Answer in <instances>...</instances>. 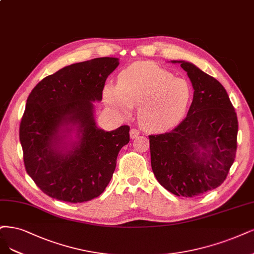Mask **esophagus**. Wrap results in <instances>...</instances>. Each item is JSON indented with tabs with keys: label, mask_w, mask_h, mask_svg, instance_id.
I'll return each instance as SVG.
<instances>
[{
	"label": "esophagus",
	"mask_w": 254,
	"mask_h": 254,
	"mask_svg": "<svg viewBox=\"0 0 254 254\" xmlns=\"http://www.w3.org/2000/svg\"><path fill=\"white\" fill-rule=\"evenodd\" d=\"M139 135V131L135 128H132L130 130V137L131 138H136Z\"/></svg>",
	"instance_id": "1"
}]
</instances>
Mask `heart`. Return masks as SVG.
Instances as JSON below:
<instances>
[{"instance_id":"b5f03b06","label":"heart","mask_w":254,"mask_h":254,"mask_svg":"<svg viewBox=\"0 0 254 254\" xmlns=\"http://www.w3.org/2000/svg\"><path fill=\"white\" fill-rule=\"evenodd\" d=\"M192 87L182 77H174L167 69L151 62H138L127 67L119 84L105 87L107 104L122 113L138 106L143 126L165 130L185 117L192 99Z\"/></svg>"}]
</instances>
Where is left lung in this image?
I'll return each mask as SVG.
<instances>
[{
  "instance_id": "left-lung-1",
  "label": "left lung",
  "mask_w": 254,
  "mask_h": 254,
  "mask_svg": "<svg viewBox=\"0 0 254 254\" xmlns=\"http://www.w3.org/2000/svg\"><path fill=\"white\" fill-rule=\"evenodd\" d=\"M179 63L193 86V101L176 128L149 135L151 167L165 189L193 197L217 188L228 176L237 154L239 123L223 85L193 64Z\"/></svg>"
}]
</instances>
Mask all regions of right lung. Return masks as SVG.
I'll return each instance as SVG.
<instances>
[{
    "label": "right lung",
    "instance_id": "add662e5",
    "mask_svg": "<svg viewBox=\"0 0 254 254\" xmlns=\"http://www.w3.org/2000/svg\"><path fill=\"white\" fill-rule=\"evenodd\" d=\"M118 65L116 58L72 64L44 77L30 92L20 124L23 160L28 176L50 197L84 203L109 184L130 128H98L92 102L102 100L106 78ZM64 126H76L80 136L68 152L60 150Z\"/></svg>",
    "mask_w": 254,
    "mask_h": 254
}]
</instances>
